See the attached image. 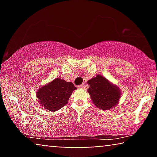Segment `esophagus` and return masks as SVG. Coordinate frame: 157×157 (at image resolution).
<instances>
[{"instance_id":"1","label":"esophagus","mask_w":157,"mask_h":157,"mask_svg":"<svg viewBox=\"0 0 157 157\" xmlns=\"http://www.w3.org/2000/svg\"><path fill=\"white\" fill-rule=\"evenodd\" d=\"M84 87H85V84L84 83H82V84L80 85V86H78V88H80V89H82V88H84Z\"/></svg>"}]
</instances>
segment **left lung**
I'll return each mask as SVG.
<instances>
[{
    "mask_svg": "<svg viewBox=\"0 0 157 157\" xmlns=\"http://www.w3.org/2000/svg\"><path fill=\"white\" fill-rule=\"evenodd\" d=\"M90 97L97 107L102 110H109L117 104L120 97V90L101 75L88 81Z\"/></svg>",
    "mask_w": 157,
    "mask_h": 157,
    "instance_id": "left-lung-1",
    "label": "left lung"
}]
</instances>
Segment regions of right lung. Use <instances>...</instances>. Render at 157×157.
Returning a JSON list of instances; mask_svg holds the SVG:
<instances>
[{
	"label": "right lung",
	"mask_w": 157,
	"mask_h": 157,
	"mask_svg": "<svg viewBox=\"0 0 157 157\" xmlns=\"http://www.w3.org/2000/svg\"><path fill=\"white\" fill-rule=\"evenodd\" d=\"M77 89L71 82L57 78L37 91V97L44 109L55 111L60 109L68 102L73 91Z\"/></svg>",
	"instance_id": "right-lung-1"
}]
</instances>
